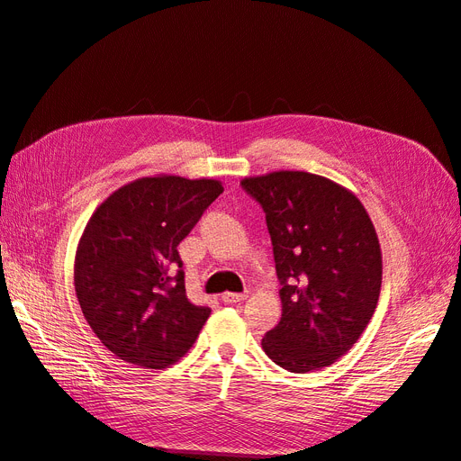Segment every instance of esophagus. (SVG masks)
<instances>
[{
  "label": "esophagus",
  "instance_id": "34e87169",
  "mask_svg": "<svg viewBox=\"0 0 461 461\" xmlns=\"http://www.w3.org/2000/svg\"><path fill=\"white\" fill-rule=\"evenodd\" d=\"M248 298V293H223L221 301L226 304H240Z\"/></svg>",
  "mask_w": 461,
  "mask_h": 461
}]
</instances>
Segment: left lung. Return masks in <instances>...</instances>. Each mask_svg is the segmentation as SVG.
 Wrapping results in <instances>:
<instances>
[{"label":"left lung","instance_id":"8db88e82","mask_svg":"<svg viewBox=\"0 0 461 461\" xmlns=\"http://www.w3.org/2000/svg\"><path fill=\"white\" fill-rule=\"evenodd\" d=\"M265 210L281 322L261 346L293 373L324 369L356 344L375 312L383 257L375 226L351 190L304 170L241 180Z\"/></svg>","mask_w":461,"mask_h":461}]
</instances>
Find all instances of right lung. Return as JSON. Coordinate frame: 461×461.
I'll use <instances>...</instances> for the list:
<instances>
[{"label":"right lung","mask_w":461,"mask_h":461,"mask_svg":"<svg viewBox=\"0 0 461 461\" xmlns=\"http://www.w3.org/2000/svg\"><path fill=\"white\" fill-rule=\"evenodd\" d=\"M221 192L213 178H137L86 223L74 288L86 322L120 359L165 369L196 341L212 310L186 298L176 248Z\"/></svg>","instance_id":"right-lung-1"}]
</instances>
